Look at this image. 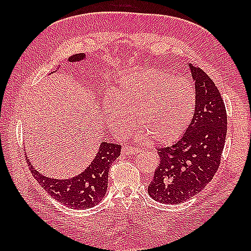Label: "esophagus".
<instances>
[{
  "label": "esophagus",
  "mask_w": 251,
  "mask_h": 251,
  "mask_svg": "<svg viewBox=\"0 0 251 251\" xmlns=\"http://www.w3.org/2000/svg\"><path fill=\"white\" fill-rule=\"evenodd\" d=\"M139 149H136L134 147H123L122 149V154H125V155H130V154H137L139 153Z\"/></svg>",
  "instance_id": "34e87169"
}]
</instances>
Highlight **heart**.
I'll return each mask as SVG.
<instances>
[{
  "label": "heart",
  "instance_id": "obj_1",
  "mask_svg": "<svg viewBox=\"0 0 251 251\" xmlns=\"http://www.w3.org/2000/svg\"><path fill=\"white\" fill-rule=\"evenodd\" d=\"M102 105L108 125L116 134H126L135 115L138 139L150 137L159 145H169L188 129L196 94L185 77L143 69L123 74L114 96H106Z\"/></svg>",
  "mask_w": 251,
  "mask_h": 251
}]
</instances>
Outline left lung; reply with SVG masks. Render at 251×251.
Listing matches in <instances>:
<instances>
[{
    "label": "left lung",
    "instance_id": "left-lung-1",
    "mask_svg": "<svg viewBox=\"0 0 251 251\" xmlns=\"http://www.w3.org/2000/svg\"><path fill=\"white\" fill-rule=\"evenodd\" d=\"M196 105L188 129L173 146L158 149L159 164L148 193L162 204H180L205 188L219 168L226 137V110L220 92L189 63Z\"/></svg>",
    "mask_w": 251,
    "mask_h": 251
}]
</instances>
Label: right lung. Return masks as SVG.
<instances>
[{
	"label": "right lung",
	"instance_id": "right-lung-1",
	"mask_svg": "<svg viewBox=\"0 0 251 251\" xmlns=\"http://www.w3.org/2000/svg\"><path fill=\"white\" fill-rule=\"evenodd\" d=\"M85 58V54H76L69 57V61L77 62ZM120 154V145L101 142L98 153L89 166L82 174L69 179L45 177L32 166L28 156L25 155V158L32 175L52 199L73 209H87L102 201L108 189L110 166Z\"/></svg>",
	"mask_w": 251,
	"mask_h": 251
}]
</instances>
